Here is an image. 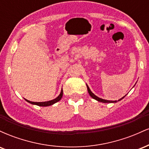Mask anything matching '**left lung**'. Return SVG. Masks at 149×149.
<instances>
[{
	"mask_svg": "<svg viewBox=\"0 0 149 149\" xmlns=\"http://www.w3.org/2000/svg\"><path fill=\"white\" fill-rule=\"evenodd\" d=\"M87 85V88H88V93L89 95H90V97H92V98H93L94 100L98 101V102H102V103H116L117 102H119V101H120L121 100H123V99L126 96V95H125V96L123 97H122L121 99H120V100H118V101H110V100H104V99H102V98H100V97H98L97 96H96V95H95L94 93H92L91 90H90V88L88 87V85L86 84Z\"/></svg>",
	"mask_w": 149,
	"mask_h": 149,
	"instance_id": "obj_1",
	"label": "left lung"
}]
</instances>
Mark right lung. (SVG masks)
<instances>
[{
	"instance_id": "right-lung-1",
	"label": "right lung",
	"mask_w": 149,
	"mask_h": 149,
	"mask_svg": "<svg viewBox=\"0 0 149 149\" xmlns=\"http://www.w3.org/2000/svg\"><path fill=\"white\" fill-rule=\"evenodd\" d=\"M62 96H63V90L61 89V92H60V94H59V96H58L57 97H56L55 99H54V100H52L47 101V102H31V101L26 100V99H25V100L27 102H29V103L33 104V105H37V106H39V107H48V106H51V105H52V104L57 103V102H59V101L61 99Z\"/></svg>"
}]
</instances>
